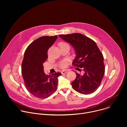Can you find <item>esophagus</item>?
Returning <instances> with one entry per match:
<instances>
[{"label": "esophagus", "mask_w": 127, "mask_h": 127, "mask_svg": "<svg viewBox=\"0 0 127 127\" xmlns=\"http://www.w3.org/2000/svg\"><path fill=\"white\" fill-rule=\"evenodd\" d=\"M61 72V73H62V74H66V73H67V70H62Z\"/></svg>", "instance_id": "obj_1"}]
</instances>
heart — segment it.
Wrapping results in <instances>:
<instances>
[{
	"label": "heart",
	"mask_w": 127,
	"mask_h": 127,
	"mask_svg": "<svg viewBox=\"0 0 127 127\" xmlns=\"http://www.w3.org/2000/svg\"><path fill=\"white\" fill-rule=\"evenodd\" d=\"M59 46H60V47H64V46H69V45H68L67 43H65V42H60V43L59 44ZM66 62L64 61L61 62L60 63V66L61 67H62V68L65 67L66 66Z\"/></svg>",
	"instance_id": "heart-1"
}]
</instances>
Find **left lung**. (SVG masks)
Returning a JSON list of instances; mask_svg holds the SVG:
<instances>
[{
  "label": "left lung",
  "mask_w": 127,
  "mask_h": 127,
  "mask_svg": "<svg viewBox=\"0 0 127 127\" xmlns=\"http://www.w3.org/2000/svg\"><path fill=\"white\" fill-rule=\"evenodd\" d=\"M59 35L73 46L76 55L72 64L80 71L79 68L83 71L82 75L76 72V78L71 83L72 87L83 95L93 93L100 85L104 74L102 54L94 41L82 34Z\"/></svg>",
  "instance_id": "obj_1"
}]
</instances>
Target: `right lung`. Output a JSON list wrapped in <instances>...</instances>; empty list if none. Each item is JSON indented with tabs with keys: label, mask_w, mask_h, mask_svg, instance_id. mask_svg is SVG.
Returning <instances> with one entry per match:
<instances>
[{
	"label": "right lung",
	"mask_w": 127,
	"mask_h": 127,
	"mask_svg": "<svg viewBox=\"0 0 127 127\" xmlns=\"http://www.w3.org/2000/svg\"><path fill=\"white\" fill-rule=\"evenodd\" d=\"M58 37L43 36L33 41L27 47L22 64V74L28 92L40 98H47L55 92L60 72L47 75L43 63L48 58V51Z\"/></svg>",
	"instance_id": "add662e5"
}]
</instances>
